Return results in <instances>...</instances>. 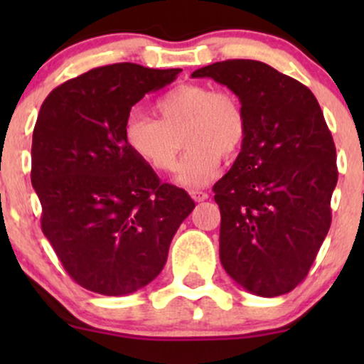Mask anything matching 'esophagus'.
I'll list each match as a JSON object with an SVG mask.
<instances>
[{"instance_id": "obj_1", "label": "esophagus", "mask_w": 364, "mask_h": 364, "mask_svg": "<svg viewBox=\"0 0 364 364\" xmlns=\"http://www.w3.org/2000/svg\"><path fill=\"white\" fill-rule=\"evenodd\" d=\"M190 195H191V198L195 200V202H203V200L208 198L207 191H202V190H191Z\"/></svg>"}]
</instances>
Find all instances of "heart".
Wrapping results in <instances>:
<instances>
[{
  "label": "heart",
  "instance_id": "heart-1",
  "mask_svg": "<svg viewBox=\"0 0 364 364\" xmlns=\"http://www.w3.org/2000/svg\"><path fill=\"white\" fill-rule=\"evenodd\" d=\"M159 119L132 111L123 124L127 147L157 171H173L188 147L176 173L183 186H203L215 176L220 156L231 157L246 135L243 104L232 92L214 90L205 83H181L156 104Z\"/></svg>",
  "mask_w": 364,
  "mask_h": 364
}]
</instances>
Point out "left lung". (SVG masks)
I'll list each match as a JSON object with an SVG mask.
<instances>
[{"mask_svg":"<svg viewBox=\"0 0 364 364\" xmlns=\"http://www.w3.org/2000/svg\"><path fill=\"white\" fill-rule=\"evenodd\" d=\"M191 77L228 87L246 114L241 152L214 185L220 263L253 294H286L304 281L332 223L339 173L320 104L262 61H219Z\"/></svg>","mask_w":364,"mask_h":364,"instance_id":"left-lung-1","label":"left lung"}]
</instances>
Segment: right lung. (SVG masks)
Returning <instances> with one entry per match:
<instances>
[{
	"instance_id": "right-lung-1",
	"label": "right lung",
	"mask_w": 364,
	"mask_h": 364,
	"mask_svg": "<svg viewBox=\"0 0 364 364\" xmlns=\"http://www.w3.org/2000/svg\"><path fill=\"white\" fill-rule=\"evenodd\" d=\"M179 68L101 66L46 97L32 136V186L44 236L75 282L124 296L164 269L169 245L195 202L124 144L123 124L149 92Z\"/></svg>"
}]
</instances>
